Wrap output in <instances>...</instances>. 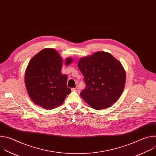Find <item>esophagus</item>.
<instances>
[{"instance_id": "34e87169", "label": "esophagus", "mask_w": 156, "mask_h": 156, "mask_svg": "<svg viewBox=\"0 0 156 156\" xmlns=\"http://www.w3.org/2000/svg\"><path fill=\"white\" fill-rule=\"evenodd\" d=\"M72 90H73V91H79V88H78V86H76V87H75L72 88Z\"/></svg>"}]
</instances>
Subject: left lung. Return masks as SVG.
Listing matches in <instances>:
<instances>
[{"instance_id": "left-lung-1", "label": "left lung", "mask_w": 156, "mask_h": 156, "mask_svg": "<svg viewBox=\"0 0 156 156\" xmlns=\"http://www.w3.org/2000/svg\"><path fill=\"white\" fill-rule=\"evenodd\" d=\"M78 67L86 85L80 95L92 108H107L119 99L125 87L126 73L121 63L110 53L96 52L83 57Z\"/></svg>"}]
</instances>
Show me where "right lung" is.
<instances>
[{
	"label": "right lung",
	"instance_id": "right-lung-1",
	"mask_svg": "<svg viewBox=\"0 0 156 156\" xmlns=\"http://www.w3.org/2000/svg\"><path fill=\"white\" fill-rule=\"evenodd\" d=\"M65 60V65L72 62ZM63 59L54 49H44L29 62L25 72V83L32 101L44 109H52L60 105L71 93L67 87L68 76L61 72Z\"/></svg>",
	"mask_w": 156,
	"mask_h": 156
}]
</instances>
